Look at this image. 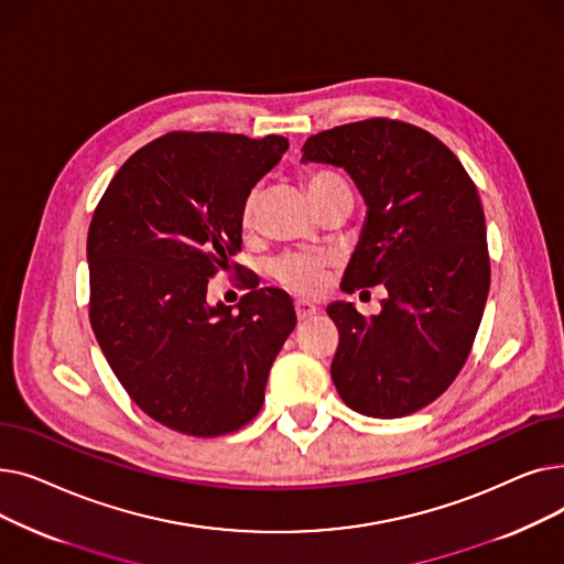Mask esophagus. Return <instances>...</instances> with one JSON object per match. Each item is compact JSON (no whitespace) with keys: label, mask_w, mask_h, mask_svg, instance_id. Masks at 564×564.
<instances>
[{"label":"esophagus","mask_w":564,"mask_h":564,"mask_svg":"<svg viewBox=\"0 0 564 564\" xmlns=\"http://www.w3.org/2000/svg\"><path fill=\"white\" fill-rule=\"evenodd\" d=\"M294 313H297L300 319H308V317H313L317 313V308L311 302L297 300V302H294Z\"/></svg>","instance_id":"esophagus-1"}]
</instances>
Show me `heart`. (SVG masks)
I'll use <instances>...</instances> for the list:
<instances>
[{
	"label": "heart",
	"instance_id": "heart-1",
	"mask_svg": "<svg viewBox=\"0 0 564 564\" xmlns=\"http://www.w3.org/2000/svg\"><path fill=\"white\" fill-rule=\"evenodd\" d=\"M304 185H306V192H308L311 200L315 203V207H319L324 200H329L332 196H336L340 192H351L349 185L345 183V177L329 169L308 171L304 175ZM256 213H258V194L251 192L242 205V226L247 230L253 228ZM327 267H329L327 256L285 253L279 260H274L272 276L288 290L313 294L322 288L324 276H327Z\"/></svg>",
	"mask_w": 564,
	"mask_h": 564
}]
</instances>
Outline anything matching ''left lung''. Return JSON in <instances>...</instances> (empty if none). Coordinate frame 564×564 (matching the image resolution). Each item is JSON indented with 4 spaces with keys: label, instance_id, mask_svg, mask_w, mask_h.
I'll return each instance as SVG.
<instances>
[{
    "label": "left lung",
    "instance_id": "8db88e82",
    "mask_svg": "<svg viewBox=\"0 0 564 564\" xmlns=\"http://www.w3.org/2000/svg\"><path fill=\"white\" fill-rule=\"evenodd\" d=\"M304 162L343 166L368 205L343 290H389L370 319L327 308L338 395L372 419L409 416L448 391L480 327L491 267L478 189L446 143L383 116L308 137Z\"/></svg>",
    "mask_w": 564,
    "mask_h": 564
}]
</instances>
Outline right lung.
Segmentation results:
<instances>
[{
  "label": "right lung",
  "mask_w": 564,
  "mask_h": 564,
  "mask_svg": "<svg viewBox=\"0 0 564 564\" xmlns=\"http://www.w3.org/2000/svg\"><path fill=\"white\" fill-rule=\"evenodd\" d=\"M285 151L279 134L169 132L118 169L96 207L88 319L121 387L169 430L210 438L253 421L297 324L279 288L242 281L237 313L205 300L242 249L251 187Z\"/></svg>",
  "instance_id": "obj_1"
}]
</instances>
